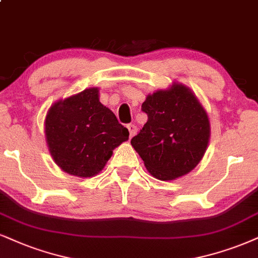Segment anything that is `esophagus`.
I'll return each mask as SVG.
<instances>
[{
	"instance_id": "34e87169",
	"label": "esophagus",
	"mask_w": 258,
	"mask_h": 258,
	"mask_svg": "<svg viewBox=\"0 0 258 258\" xmlns=\"http://www.w3.org/2000/svg\"><path fill=\"white\" fill-rule=\"evenodd\" d=\"M126 128H128V130H129L130 136H134L135 135V133H136L135 124H128V125H126Z\"/></svg>"
}]
</instances>
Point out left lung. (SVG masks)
<instances>
[{
	"label": "left lung",
	"instance_id": "obj_1",
	"mask_svg": "<svg viewBox=\"0 0 258 258\" xmlns=\"http://www.w3.org/2000/svg\"><path fill=\"white\" fill-rule=\"evenodd\" d=\"M141 110L148 119L132 146L148 172L161 180L176 179L200 163L209 141V120L189 88L174 84L148 95Z\"/></svg>",
	"mask_w": 258,
	"mask_h": 258
}]
</instances>
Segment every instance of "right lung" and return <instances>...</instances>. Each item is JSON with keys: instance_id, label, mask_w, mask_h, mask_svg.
Wrapping results in <instances>:
<instances>
[{"instance_id": "right-lung-1", "label": "right lung", "mask_w": 258, "mask_h": 258, "mask_svg": "<svg viewBox=\"0 0 258 258\" xmlns=\"http://www.w3.org/2000/svg\"><path fill=\"white\" fill-rule=\"evenodd\" d=\"M45 135L55 163L78 177L100 172L113 149L129 139L128 129L100 103L94 87L53 104Z\"/></svg>"}]
</instances>
